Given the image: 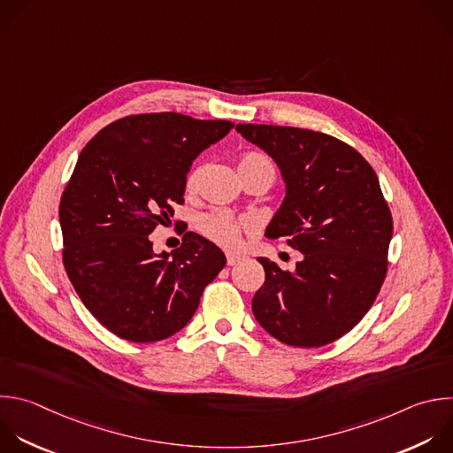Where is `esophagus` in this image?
I'll use <instances>...</instances> for the list:
<instances>
[{
    "label": "esophagus",
    "mask_w": 453,
    "mask_h": 453,
    "mask_svg": "<svg viewBox=\"0 0 453 453\" xmlns=\"http://www.w3.org/2000/svg\"><path fill=\"white\" fill-rule=\"evenodd\" d=\"M240 261H243V256H238V254H227V265H229V266H234V265H238Z\"/></svg>",
    "instance_id": "34e87169"
}]
</instances>
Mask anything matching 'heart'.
I'll return each instance as SVG.
<instances>
[{"mask_svg": "<svg viewBox=\"0 0 453 453\" xmlns=\"http://www.w3.org/2000/svg\"><path fill=\"white\" fill-rule=\"evenodd\" d=\"M259 165L266 167L273 173L272 162L266 157L259 155V153L243 155L238 162V169L259 167ZM201 173H203V165H197L188 173V176H187V190L188 192L196 190L197 181L201 178ZM197 227H199L201 234L206 236L215 245H219L222 249H227V250H233V249L240 247L245 234H252L256 231L257 224L252 217H234L229 211L215 210V211H210V213L203 215Z\"/></svg>", "mask_w": 453, "mask_h": 453, "instance_id": "b5f03b06", "label": "heart"}]
</instances>
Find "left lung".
Instances as JSON below:
<instances>
[{"instance_id": "left-lung-1", "label": "left lung", "mask_w": 453, "mask_h": 453, "mask_svg": "<svg viewBox=\"0 0 453 453\" xmlns=\"http://www.w3.org/2000/svg\"><path fill=\"white\" fill-rule=\"evenodd\" d=\"M280 169L286 197L266 227L303 252L293 272L268 257L252 313L275 340L336 342L368 313L388 272L393 219L372 165L349 143L311 129L238 124Z\"/></svg>"}]
</instances>
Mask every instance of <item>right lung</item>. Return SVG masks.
Here are the masks:
<instances>
[{"instance_id":"obj_1","label":"right lung","mask_w":453,"mask_h":453,"mask_svg":"<svg viewBox=\"0 0 453 453\" xmlns=\"http://www.w3.org/2000/svg\"><path fill=\"white\" fill-rule=\"evenodd\" d=\"M162 111L122 117L80 153L60 199L64 266L85 308L115 336L153 343L181 331L226 265L197 233L157 254L149 234L183 204L192 162L231 129Z\"/></svg>"}]
</instances>
